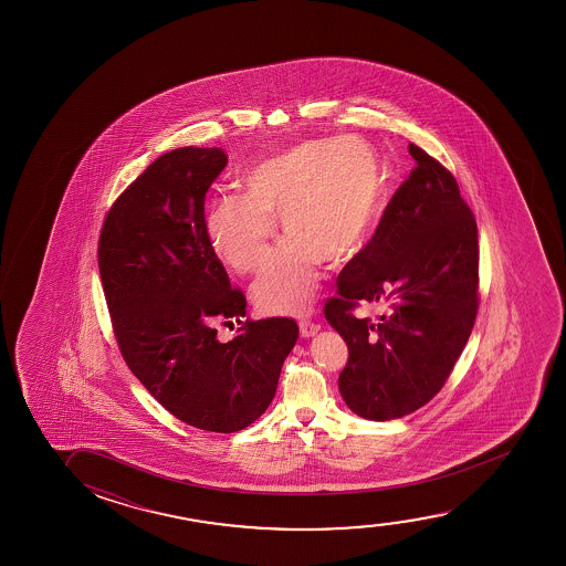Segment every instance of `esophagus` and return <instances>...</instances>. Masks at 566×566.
I'll use <instances>...</instances> for the list:
<instances>
[{
    "mask_svg": "<svg viewBox=\"0 0 566 566\" xmlns=\"http://www.w3.org/2000/svg\"><path fill=\"white\" fill-rule=\"evenodd\" d=\"M318 331H321V325L313 323L310 318H303L302 323H300V334H302V338H311V336H315Z\"/></svg>",
    "mask_w": 566,
    "mask_h": 566,
    "instance_id": "esophagus-1",
    "label": "esophagus"
}]
</instances>
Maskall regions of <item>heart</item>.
Wrapping results in <instances>:
<instances>
[{
	"mask_svg": "<svg viewBox=\"0 0 566 566\" xmlns=\"http://www.w3.org/2000/svg\"><path fill=\"white\" fill-rule=\"evenodd\" d=\"M379 156L352 137L305 140L266 156L243 178V195H218L205 228L210 248L238 272L271 259L282 230L290 240L253 286L266 315H302L317 294L321 264L356 259L387 212Z\"/></svg>",
	"mask_w": 566,
	"mask_h": 566,
	"instance_id": "1",
	"label": "heart"
}]
</instances>
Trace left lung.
I'll return each mask as SVG.
<instances>
[{
    "mask_svg": "<svg viewBox=\"0 0 566 566\" xmlns=\"http://www.w3.org/2000/svg\"><path fill=\"white\" fill-rule=\"evenodd\" d=\"M410 155L418 166L325 305L328 325L348 344L342 398L371 421L403 418L441 390L478 313L475 218L444 166L416 145ZM359 301L388 310L357 319L350 310Z\"/></svg>",
    "mask_w": 566,
    "mask_h": 566,
    "instance_id": "left-lung-1",
    "label": "left lung"
}]
</instances>
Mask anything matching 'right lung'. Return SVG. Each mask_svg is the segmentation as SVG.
I'll return each mask as SVG.
<instances>
[{
	"mask_svg": "<svg viewBox=\"0 0 566 566\" xmlns=\"http://www.w3.org/2000/svg\"><path fill=\"white\" fill-rule=\"evenodd\" d=\"M228 164L222 148L181 147L119 195L98 245L117 346L133 375L187 426L235 433L263 416L295 346L294 318L243 321L205 228V195ZM241 324L230 343L218 324Z\"/></svg>",
	"mask_w": 566,
	"mask_h": 566,
	"instance_id": "1",
	"label": "right lung"
}]
</instances>
